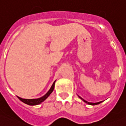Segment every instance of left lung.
Instances as JSON below:
<instances>
[{
	"instance_id": "obj_1",
	"label": "left lung",
	"mask_w": 126,
	"mask_h": 126,
	"mask_svg": "<svg viewBox=\"0 0 126 126\" xmlns=\"http://www.w3.org/2000/svg\"><path fill=\"white\" fill-rule=\"evenodd\" d=\"M79 98H81L82 99V100L83 101H84L85 102V103H88V104H90V105H97V104H100L101 103L102 101H101V102H99V103H88V102H87L86 101H85V100H84V99H83V98H81V97H80V96H79Z\"/></svg>"
}]
</instances>
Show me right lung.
Listing matches in <instances>:
<instances>
[{
	"instance_id": "1",
	"label": "right lung",
	"mask_w": 126,
	"mask_h": 126,
	"mask_svg": "<svg viewBox=\"0 0 126 126\" xmlns=\"http://www.w3.org/2000/svg\"><path fill=\"white\" fill-rule=\"evenodd\" d=\"M55 81H54V83H53L52 86H51V88H50V90L48 91V93H47L46 94L45 96H42V97H40V98H38V99H22V98H21V97H18V99H19L21 101H22L23 103H25V104H29V105L33 106V105H37V104H40V103H42L43 101L45 100L46 99H47V97L50 96V94H51V93L53 92V90H54V88H55Z\"/></svg>"
}]
</instances>
